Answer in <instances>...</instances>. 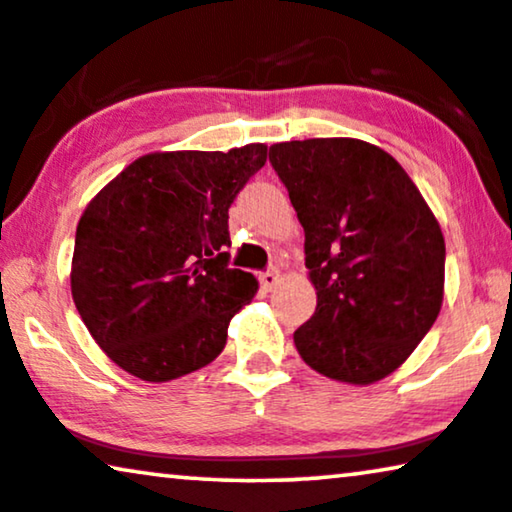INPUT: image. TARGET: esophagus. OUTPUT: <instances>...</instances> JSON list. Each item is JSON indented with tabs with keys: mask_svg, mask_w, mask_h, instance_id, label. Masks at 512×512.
<instances>
[{
	"mask_svg": "<svg viewBox=\"0 0 512 512\" xmlns=\"http://www.w3.org/2000/svg\"><path fill=\"white\" fill-rule=\"evenodd\" d=\"M278 280H280V273H278L276 269L259 273V285H262V290H264V292H271L273 287L278 285Z\"/></svg>",
	"mask_w": 512,
	"mask_h": 512,
	"instance_id": "obj_1",
	"label": "esophagus"
}]
</instances>
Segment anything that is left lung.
Returning a JSON list of instances; mask_svg holds the SVG:
<instances>
[{"label": "left lung", "instance_id": "1", "mask_svg": "<svg viewBox=\"0 0 512 512\" xmlns=\"http://www.w3.org/2000/svg\"><path fill=\"white\" fill-rule=\"evenodd\" d=\"M269 162L306 234L318 290L294 331L304 362L350 385L383 380L427 336L443 304L441 227L401 164L359 139L276 143Z\"/></svg>", "mask_w": 512, "mask_h": 512}]
</instances>
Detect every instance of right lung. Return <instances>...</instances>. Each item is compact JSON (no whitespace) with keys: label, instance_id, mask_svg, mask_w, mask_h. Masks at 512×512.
Segmentation results:
<instances>
[{"label":"right lung","instance_id":"obj_1","mask_svg":"<svg viewBox=\"0 0 512 512\" xmlns=\"http://www.w3.org/2000/svg\"><path fill=\"white\" fill-rule=\"evenodd\" d=\"M264 162V143L150 153L85 208L71 294L120 369L167 383L225 348L229 320L257 292L253 273L229 269V206Z\"/></svg>","mask_w":512,"mask_h":512}]
</instances>
